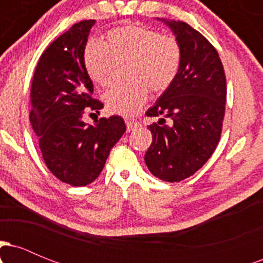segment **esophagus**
I'll return each mask as SVG.
<instances>
[{"instance_id":"1","label":"esophagus","mask_w":263,"mask_h":263,"mask_svg":"<svg viewBox=\"0 0 263 263\" xmlns=\"http://www.w3.org/2000/svg\"><path fill=\"white\" fill-rule=\"evenodd\" d=\"M140 125L137 121H126V127H127V131H132L135 129L137 126Z\"/></svg>"}]
</instances>
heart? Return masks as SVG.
I'll use <instances>...</instances> for the list:
<instances>
[{
    "label": "heart",
    "mask_w": 263,
    "mask_h": 263,
    "mask_svg": "<svg viewBox=\"0 0 263 263\" xmlns=\"http://www.w3.org/2000/svg\"><path fill=\"white\" fill-rule=\"evenodd\" d=\"M114 60H127L128 80L107 90L104 101L108 112L129 117L143 106L148 87L162 92L172 85L182 63V48L173 35L136 25L111 29L104 43L91 39L84 47V69L98 85L110 83Z\"/></svg>",
    "instance_id": "obj_1"
}]
</instances>
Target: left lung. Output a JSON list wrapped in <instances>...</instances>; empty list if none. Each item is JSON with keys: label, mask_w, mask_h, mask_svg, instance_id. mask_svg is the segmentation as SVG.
I'll return each mask as SVG.
<instances>
[{"label": "left lung", "mask_w": 263, "mask_h": 263, "mask_svg": "<svg viewBox=\"0 0 263 263\" xmlns=\"http://www.w3.org/2000/svg\"><path fill=\"white\" fill-rule=\"evenodd\" d=\"M159 21L179 42L182 63L172 85L146 112L158 121L148 126L153 141L144 162L153 176L173 183L200 170L218 146L226 78L218 52L201 33L182 21Z\"/></svg>", "instance_id": "8db88e82"}]
</instances>
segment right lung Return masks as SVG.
I'll use <instances>...</instances> for the list:
<instances>
[{
  "label": "right lung",
  "mask_w": 263,
  "mask_h": 263,
  "mask_svg": "<svg viewBox=\"0 0 263 263\" xmlns=\"http://www.w3.org/2000/svg\"><path fill=\"white\" fill-rule=\"evenodd\" d=\"M93 20L75 23L42 54L33 75L29 120L39 137L48 170L73 186L92 183L110 151L126 131L120 116L83 121L85 110L104 107L91 98L92 81L83 63V50Z\"/></svg>",
  "instance_id": "1"
}]
</instances>
